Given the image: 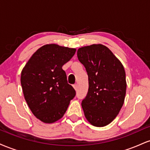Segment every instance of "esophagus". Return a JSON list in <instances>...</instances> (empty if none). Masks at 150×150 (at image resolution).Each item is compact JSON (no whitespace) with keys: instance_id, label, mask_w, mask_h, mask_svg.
<instances>
[{"instance_id":"1","label":"esophagus","mask_w":150,"mask_h":150,"mask_svg":"<svg viewBox=\"0 0 150 150\" xmlns=\"http://www.w3.org/2000/svg\"><path fill=\"white\" fill-rule=\"evenodd\" d=\"M73 87H74V89H75V90H77V85H74Z\"/></svg>"}]
</instances>
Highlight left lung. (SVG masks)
<instances>
[{"mask_svg":"<svg viewBox=\"0 0 150 150\" xmlns=\"http://www.w3.org/2000/svg\"><path fill=\"white\" fill-rule=\"evenodd\" d=\"M77 55L88 75V92L82 101L85 116L94 126L107 125L124 103L127 86L124 68L102 44L80 48Z\"/></svg>","mask_w":150,"mask_h":150,"instance_id":"1","label":"left lung"}]
</instances>
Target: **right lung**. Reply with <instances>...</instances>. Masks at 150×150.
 <instances>
[{
  "mask_svg": "<svg viewBox=\"0 0 150 150\" xmlns=\"http://www.w3.org/2000/svg\"><path fill=\"white\" fill-rule=\"evenodd\" d=\"M75 51V49L46 44L32 55L22 70L20 81L27 104L44 123L61 119L76 94L62 69Z\"/></svg>",
  "mask_w": 150,
  "mask_h": 150,
  "instance_id": "1",
  "label": "right lung"
}]
</instances>
